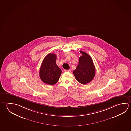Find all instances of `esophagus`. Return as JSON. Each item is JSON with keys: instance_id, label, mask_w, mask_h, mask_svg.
Listing matches in <instances>:
<instances>
[{"instance_id": "obj_1", "label": "esophagus", "mask_w": 131, "mask_h": 131, "mask_svg": "<svg viewBox=\"0 0 131 131\" xmlns=\"http://www.w3.org/2000/svg\"><path fill=\"white\" fill-rule=\"evenodd\" d=\"M64 71L66 72H71V70L70 69H68V70H65Z\"/></svg>"}]
</instances>
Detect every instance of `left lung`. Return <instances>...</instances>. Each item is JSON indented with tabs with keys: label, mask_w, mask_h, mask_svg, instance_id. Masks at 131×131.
<instances>
[{
	"label": "left lung",
	"mask_w": 131,
	"mask_h": 131,
	"mask_svg": "<svg viewBox=\"0 0 131 131\" xmlns=\"http://www.w3.org/2000/svg\"><path fill=\"white\" fill-rule=\"evenodd\" d=\"M82 54L73 73L79 82L85 85L91 82L95 75V68L91 57L88 54L80 51Z\"/></svg>",
	"instance_id": "obj_1"
}]
</instances>
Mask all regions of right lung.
Here are the masks:
<instances>
[{"label":"right lung","instance_id":"right-lung-1","mask_svg":"<svg viewBox=\"0 0 131 131\" xmlns=\"http://www.w3.org/2000/svg\"><path fill=\"white\" fill-rule=\"evenodd\" d=\"M57 56L49 53L45 58L39 70V76L46 84L53 85L58 82L62 73L61 69L56 64Z\"/></svg>","mask_w":131,"mask_h":131}]
</instances>
